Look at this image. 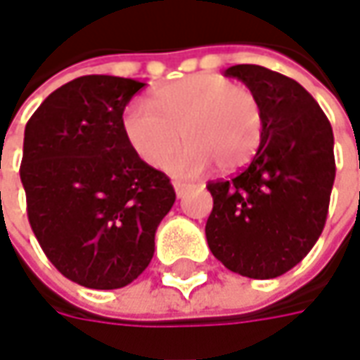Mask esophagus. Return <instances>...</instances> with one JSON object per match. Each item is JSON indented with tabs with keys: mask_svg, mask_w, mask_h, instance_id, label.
I'll list each match as a JSON object with an SVG mask.
<instances>
[{
	"mask_svg": "<svg viewBox=\"0 0 360 360\" xmlns=\"http://www.w3.org/2000/svg\"><path fill=\"white\" fill-rule=\"evenodd\" d=\"M190 188H192V184H188V182H174V190H176L178 196H184Z\"/></svg>",
	"mask_w": 360,
	"mask_h": 360,
	"instance_id": "obj_1",
	"label": "esophagus"
}]
</instances>
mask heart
Listing matches in <instances>:
<instances>
[{"instance_id":"1","label":"heart","mask_w":360,"mask_h":360,"mask_svg":"<svg viewBox=\"0 0 360 360\" xmlns=\"http://www.w3.org/2000/svg\"><path fill=\"white\" fill-rule=\"evenodd\" d=\"M152 110L128 105L122 131L134 154L152 168L172 162L178 174H198L214 162L222 172H236L255 158L262 144L264 114L256 94L218 74H194L162 86L150 96Z\"/></svg>"}]
</instances>
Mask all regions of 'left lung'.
<instances>
[{
    "label": "left lung",
    "mask_w": 360,
    "mask_h": 360,
    "mask_svg": "<svg viewBox=\"0 0 360 360\" xmlns=\"http://www.w3.org/2000/svg\"><path fill=\"white\" fill-rule=\"evenodd\" d=\"M262 105L264 134L240 174L208 182L212 212L206 240L212 255L248 278H276L311 252L325 229L335 182L330 122L292 77L262 65H232Z\"/></svg>",
    "instance_id": "8db88e82"
}]
</instances>
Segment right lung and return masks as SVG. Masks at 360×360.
<instances>
[{
	"mask_svg": "<svg viewBox=\"0 0 360 360\" xmlns=\"http://www.w3.org/2000/svg\"><path fill=\"white\" fill-rule=\"evenodd\" d=\"M144 86L76 77L25 124L20 176L30 224L49 262L86 288L136 281L176 200L170 178L138 158L122 131V114Z\"/></svg>",
	"mask_w": 360,
	"mask_h": 360,
	"instance_id": "add662e5",
	"label": "right lung"
}]
</instances>
